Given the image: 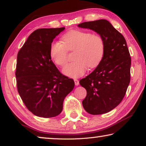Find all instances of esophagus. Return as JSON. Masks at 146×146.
I'll return each instance as SVG.
<instances>
[{
	"label": "esophagus",
	"instance_id": "1",
	"mask_svg": "<svg viewBox=\"0 0 146 146\" xmlns=\"http://www.w3.org/2000/svg\"><path fill=\"white\" fill-rule=\"evenodd\" d=\"M74 82H75V86H78V85H79V81L77 80V79H74Z\"/></svg>",
	"mask_w": 146,
	"mask_h": 146
}]
</instances>
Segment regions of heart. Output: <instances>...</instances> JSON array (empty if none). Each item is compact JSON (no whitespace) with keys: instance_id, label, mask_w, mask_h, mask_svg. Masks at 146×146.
I'll use <instances>...</instances> for the list:
<instances>
[{"instance_id":"heart-1","label":"heart","mask_w":146,"mask_h":146,"mask_svg":"<svg viewBox=\"0 0 146 146\" xmlns=\"http://www.w3.org/2000/svg\"><path fill=\"white\" fill-rule=\"evenodd\" d=\"M62 43L54 41L50 44V55L58 66H63L68 60V51H75V60L66 65L63 73L66 76L77 78L86 73L87 68H95L104 56L105 43L103 37L90 32L71 30L62 37Z\"/></svg>"}]
</instances>
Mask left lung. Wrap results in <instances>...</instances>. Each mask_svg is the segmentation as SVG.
<instances>
[{
    "mask_svg": "<svg viewBox=\"0 0 146 146\" xmlns=\"http://www.w3.org/2000/svg\"><path fill=\"white\" fill-rule=\"evenodd\" d=\"M78 26L96 32L105 43L102 62L79 82L87 91L82 101L84 109L90 114H103L117 107L125 96L130 82V54L124 36L108 21L86 22Z\"/></svg>",
    "mask_w": 146,
    "mask_h": 146,
    "instance_id": "1",
    "label": "left lung"
}]
</instances>
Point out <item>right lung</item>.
<instances>
[{"label": "right lung", "instance_id": "1", "mask_svg": "<svg viewBox=\"0 0 146 146\" xmlns=\"http://www.w3.org/2000/svg\"><path fill=\"white\" fill-rule=\"evenodd\" d=\"M64 29H37L18 53V92L27 109L38 117L59 115L65 97L75 86L73 79L60 72L50 55V44Z\"/></svg>", "mask_w": 146, "mask_h": 146}]
</instances>
